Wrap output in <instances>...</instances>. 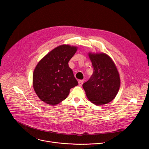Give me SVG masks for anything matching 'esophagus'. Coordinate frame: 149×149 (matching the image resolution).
<instances>
[{
  "label": "esophagus",
  "mask_w": 149,
  "mask_h": 149,
  "mask_svg": "<svg viewBox=\"0 0 149 149\" xmlns=\"http://www.w3.org/2000/svg\"><path fill=\"white\" fill-rule=\"evenodd\" d=\"M83 82H84V81H83V80H79V81H78V84H79V86H82V85Z\"/></svg>",
  "instance_id": "obj_1"
}]
</instances>
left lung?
<instances>
[{"label": "left lung", "mask_w": 149, "mask_h": 149, "mask_svg": "<svg viewBox=\"0 0 149 149\" xmlns=\"http://www.w3.org/2000/svg\"><path fill=\"white\" fill-rule=\"evenodd\" d=\"M94 72L90 79L83 84L88 99L97 105L111 102L120 87V77L115 63L105 53H88Z\"/></svg>", "instance_id": "8db88e82"}]
</instances>
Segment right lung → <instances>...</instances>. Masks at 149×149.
Listing matches in <instances>:
<instances>
[{
	"label": "right lung",
	"mask_w": 149,
	"mask_h": 149,
	"mask_svg": "<svg viewBox=\"0 0 149 149\" xmlns=\"http://www.w3.org/2000/svg\"><path fill=\"white\" fill-rule=\"evenodd\" d=\"M77 47L59 45L42 58L33 74V87L41 101L56 105L69 95L70 89L77 86L68 62L77 51Z\"/></svg>",
	"instance_id": "add662e5"
}]
</instances>
